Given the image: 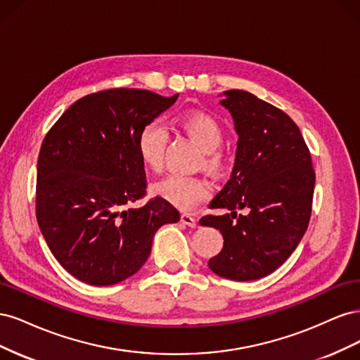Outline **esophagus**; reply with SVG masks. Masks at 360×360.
I'll list each match as a JSON object with an SVG mask.
<instances>
[{"mask_svg": "<svg viewBox=\"0 0 360 360\" xmlns=\"http://www.w3.org/2000/svg\"><path fill=\"white\" fill-rule=\"evenodd\" d=\"M180 222H181L183 225L191 226V228L197 226V221H195V217H192L189 213H183V214L180 216Z\"/></svg>", "mask_w": 360, "mask_h": 360, "instance_id": "obj_1", "label": "esophagus"}]
</instances>
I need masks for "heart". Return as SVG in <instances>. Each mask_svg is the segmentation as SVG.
<instances>
[{"label": "heart", "mask_w": 360, "mask_h": 360, "mask_svg": "<svg viewBox=\"0 0 360 360\" xmlns=\"http://www.w3.org/2000/svg\"><path fill=\"white\" fill-rule=\"evenodd\" d=\"M176 124L186 134L201 151L202 167L213 174L224 169V159L216 150L224 141V130L216 120L201 111H192L177 117ZM165 148V130L156 123H147L136 138V151L139 160L150 171H158L162 165ZM155 197L162 198L181 210H191L204 201L209 195V183L201 177L167 176L151 184Z\"/></svg>", "instance_id": "b5f03b06"}]
</instances>
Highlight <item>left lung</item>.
Returning a JSON list of instances; mask_svg holds the SVG:
<instances>
[{
  "label": "left lung",
  "mask_w": 360,
  "mask_h": 360,
  "mask_svg": "<svg viewBox=\"0 0 360 360\" xmlns=\"http://www.w3.org/2000/svg\"><path fill=\"white\" fill-rule=\"evenodd\" d=\"M219 96L238 139L231 177L209 207L231 213L204 216L200 224L224 237L222 250L209 259L210 270L226 279L254 281L284 264L300 243L311 217L315 172L297 124L284 111L243 90ZM246 206L250 213L238 218L233 210Z\"/></svg>",
  "instance_id": "1"
}]
</instances>
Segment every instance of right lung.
Here are the masks:
<instances>
[{
	"label": "right lung",
	"mask_w": 360,
	"mask_h": 360,
	"mask_svg": "<svg viewBox=\"0 0 360 360\" xmlns=\"http://www.w3.org/2000/svg\"><path fill=\"white\" fill-rule=\"evenodd\" d=\"M148 90L112 89L69 106L41 143L36 214L58 263L85 284H118L144 266L156 231L180 221L176 207L146 195L136 138L176 103Z\"/></svg>",
	"instance_id": "add662e5"
}]
</instances>
